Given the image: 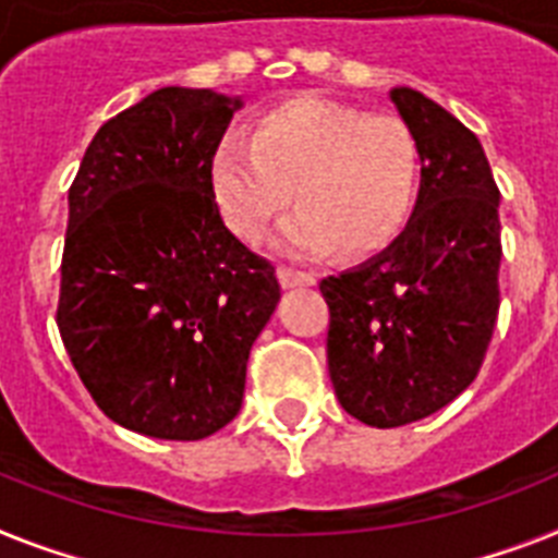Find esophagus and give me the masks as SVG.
<instances>
[{
  "mask_svg": "<svg viewBox=\"0 0 558 558\" xmlns=\"http://www.w3.org/2000/svg\"><path fill=\"white\" fill-rule=\"evenodd\" d=\"M276 276H279V284H282V288H311V284H316L313 274H305V270L276 268Z\"/></svg>",
  "mask_w": 558,
  "mask_h": 558,
  "instance_id": "esophagus-1",
  "label": "esophagus"
}]
</instances>
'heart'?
Here are the masks:
<instances>
[{
	"label": "heart",
	"instance_id": "1",
	"mask_svg": "<svg viewBox=\"0 0 558 558\" xmlns=\"http://www.w3.org/2000/svg\"><path fill=\"white\" fill-rule=\"evenodd\" d=\"M416 145L399 119L328 96L265 110L253 140L225 133L210 156V191L236 236L256 242L296 196L276 245L290 256L379 251L408 219Z\"/></svg>",
	"mask_w": 558,
	"mask_h": 558
}]
</instances>
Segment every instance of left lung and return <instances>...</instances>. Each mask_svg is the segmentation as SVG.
<instances>
[{"instance_id": "obj_1", "label": "left lung", "mask_w": 558, "mask_h": 558, "mask_svg": "<svg viewBox=\"0 0 558 558\" xmlns=\"http://www.w3.org/2000/svg\"><path fill=\"white\" fill-rule=\"evenodd\" d=\"M390 105L413 136L418 193L373 259L322 279L339 404L371 427L411 425L476 379L499 313V187L478 140L413 87Z\"/></svg>"}]
</instances>
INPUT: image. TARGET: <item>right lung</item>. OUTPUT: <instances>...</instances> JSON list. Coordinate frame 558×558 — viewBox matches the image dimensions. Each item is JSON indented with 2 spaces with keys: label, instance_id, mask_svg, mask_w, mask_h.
<instances>
[{
  "label": "right lung",
  "instance_id": "add662e5",
  "mask_svg": "<svg viewBox=\"0 0 558 558\" xmlns=\"http://www.w3.org/2000/svg\"><path fill=\"white\" fill-rule=\"evenodd\" d=\"M242 105L159 87L96 131L68 193L59 333L94 402L133 434L196 441L228 425L282 296L210 191Z\"/></svg>",
  "mask_w": 558,
  "mask_h": 558
}]
</instances>
